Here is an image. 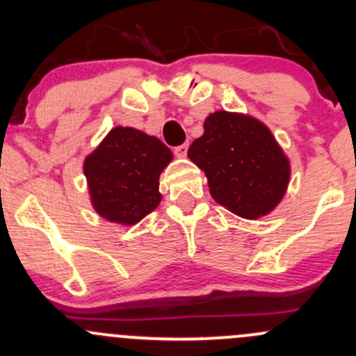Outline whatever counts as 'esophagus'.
Listing matches in <instances>:
<instances>
[{"instance_id":"1","label":"esophagus","mask_w":356,"mask_h":356,"mask_svg":"<svg viewBox=\"0 0 356 356\" xmlns=\"http://www.w3.org/2000/svg\"><path fill=\"white\" fill-rule=\"evenodd\" d=\"M174 153H175V156L184 158L186 155H188V145H181V146H177V148H174Z\"/></svg>"}]
</instances>
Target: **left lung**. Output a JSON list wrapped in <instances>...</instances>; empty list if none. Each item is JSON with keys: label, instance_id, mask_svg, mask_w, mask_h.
<instances>
[{"label": "left lung", "instance_id": "left-lung-1", "mask_svg": "<svg viewBox=\"0 0 356 356\" xmlns=\"http://www.w3.org/2000/svg\"><path fill=\"white\" fill-rule=\"evenodd\" d=\"M203 127L188 156L207 175L211 198L250 220L270 213L291 177L289 158L270 129L251 115L224 110L208 115Z\"/></svg>", "mask_w": 356, "mask_h": 356}]
</instances>
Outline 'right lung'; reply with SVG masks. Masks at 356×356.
Masks as SVG:
<instances>
[{
  "label": "right lung",
  "instance_id": "add662e5",
  "mask_svg": "<svg viewBox=\"0 0 356 356\" xmlns=\"http://www.w3.org/2000/svg\"><path fill=\"white\" fill-rule=\"evenodd\" d=\"M172 152L155 138L132 127H113L84 160L92 208L99 217L134 225L160 204L158 179Z\"/></svg>",
  "mask_w": 356,
  "mask_h": 356
}]
</instances>
